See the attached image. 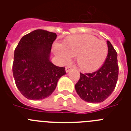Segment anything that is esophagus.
Returning a JSON list of instances; mask_svg holds the SVG:
<instances>
[{
	"mask_svg": "<svg viewBox=\"0 0 131 131\" xmlns=\"http://www.w3.org/2000/svg\"><path fill=\"white\" fill-rule=\"evenodd\" d=\"M71 69H72V67H70V66H67V67H66V68H65V71L67 73L69 72Z\"/></svg>",
	"mask_w": 131,
	"mask_h": 131,
	"instance_id": "obj_1",
	"label": "esophagus"
}]
</instances>
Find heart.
<instances>
[{"mask_svg":"<svg viewBox=\"0 0 131 131\" xmlns=\"http://www.w3.org/2000/svg\"><path fill=\"white\" fill-rule=\"evenodd\" d=\"M53 52L63 61H69L76 56V63L80 69L92 72L99 69L107 56L108 47L104 41L90 35H73L67 38L62 45L55 43Z\"/></svg>","mask_w":131,"mask_h":131,"instance_id":"obj_1","label":"heart"}]
</instances>
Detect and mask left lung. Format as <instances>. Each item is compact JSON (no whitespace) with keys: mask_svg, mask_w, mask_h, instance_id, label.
I'll return each mask as SVG.
<instances>
[{"mask_svg":"<svg viewBox=\"0 0 131 131\" xmlns=\"http://www.w3.org/2000/svg\"><path fill=\"white\" fill-rule=\"evenodd\" d=\"M108 53L101 67L91 73H81L75 88L80 97L88 103H101L113 92L118 78V54L109 41Z\"/></svg>","mask_w":131,"mask_h":131,"instance_id":"8db88e82","label":"left lung"}]
</instances>
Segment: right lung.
Wrapping results in <instances>:
<instances>
[{
  "label": "right lung",
  "mask_w": 131,
  "mask_h": 131,
  "mask_svg": "<svg viewBox=\"0 0 131 131\" xmlns=\"http://www.w3.org/2000/svg\"><path fill=\"white\" fill-rule=\"evenodd\" d=\"M56 34L35 30L21 38L14 51L13 75L16 86L30 100H41L51 95L65 68L50 61L51 45Z\"/></svg>",
  "instance_id": "1"
}]
</instances>
